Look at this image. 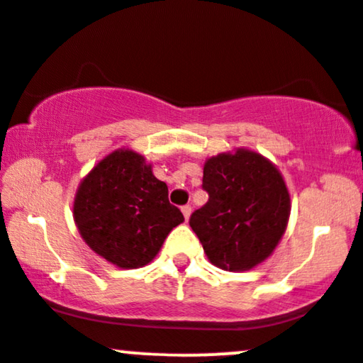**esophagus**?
<instances>
[{
	"label": "esophagus",
	"instance_id": "1",
	"mask_svg": "<svg viewBox=\"0 0 363 363\" xmlns=\"http://www.w3.org/2000/svg\"><path fill=\"white\" fill-rule=\"evenodd\" d=\"M181 211H182V215H184L186 221H187V220H189V216H191V211H193V208H191L189 204H186V206H182V208H181Z\"/></svg>",
	"mask_w": 363,
	"mask_h": 363
}]
</instances>
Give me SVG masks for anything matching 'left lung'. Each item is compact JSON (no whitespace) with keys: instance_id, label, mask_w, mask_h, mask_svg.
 <instances>
[{"instance_id":"left-lung-1","label":"left lung","mask_w":363,"mask_h":363,"mask_svg":"<svg viewBox=\"0 0 363 363\" xmlns=\"http://www.w3.org/2000/svg\"><path fill=\"white\" fill-rule=\"evenodd\" d=\"M203 189L209 199L189 225L209 262L240 272L267 259L291 213L289 191L276 165L247 148L220 154L204 164Z\"/></svg>"}]
</instances>
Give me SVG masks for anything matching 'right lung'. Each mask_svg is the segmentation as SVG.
<instances>
[{
  "label": "right lung",
  "instance_id": "1",
  "mask_svg": "<svg viewBox=\"0 0 363 363\" xmlns=\"http://www.w3.org/2000/svg\"><path fill=\"white\" fill-rule=\"evenodd\" d=\"M74 221L99 257L116 267L138 269L154 260L184 216L169 203L167 184L152 174L143 155L118 148L81 181Z\"/></svg>",
  "mask_w": 363,
  "mask_h": 363
}]
</instances>
